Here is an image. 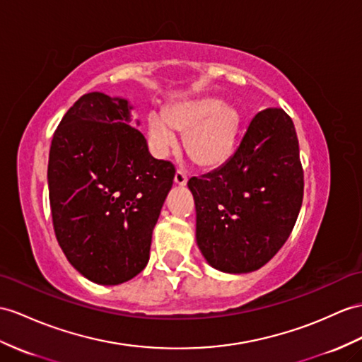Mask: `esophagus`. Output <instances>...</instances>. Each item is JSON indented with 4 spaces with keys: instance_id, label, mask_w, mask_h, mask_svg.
<instances>
[{
    "instance_id": "1",
    "label": "esophagus",
    "mask_w": 362,
    "mask_h": 362,
    "mask_svg": "<svg viewBox=\"0 0 362 362\" xmlns=\"http://www.w3.org/2000/svg\"><path fill=\"white\" fill-rule=\"evenodd\" d=\"M175 184H178V186H186L187 184V175L181 172V170H176L175 172Z\"/></svg>"
}]
</instances>
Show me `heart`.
<instances>
[{
    "label": "heart",
    "instance_id": "heart-1",
    "mask_svg": "<svg viewBox=\"0 0 362 362\" xmlns=\"http://www.w3.org/2000/svg\"><path fill=\"white\" fill-rule=\"evenodd\" d=\"M241 127L240 113L216 96H199L167 105L147 118V135L156 155L176 147L175 132L184 134V148L201 169H216L235 152Z\"/></svg>",
    "mask_w": 362,
    "mask_h": 362
}]
</instances>
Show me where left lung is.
I'll return each instance as SVG.
<instances>
[{"label": "left lung", "mask_w": 362, "mask_h": 362, "mask_svg": "<svg viewBox=\"0 0 362 362\" xmlns=\"http://www.w3.org/2000/svg\"><path fill=\"white\" fill-rule=\"evenodd\" d=\"M187 186L197 244L209 266L224 273L261 269L287 241L303 204L293 121L283 109L259 112L236 152Z\"/></svg>", "instance_id": "8db88e82"}]
</instances>
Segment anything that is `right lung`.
Masks as SVG:
<instances>
[{
	"mask_svg": "<svg viewBox=\"0 0 362 362\" xmlns=\"http://www.w3.org/2000/svg\"><path fill=\"white\" fill-rule=\"evenodd\" d=\"M132 110L121 96L83 95L61 119L49 153L59 247L84 278L103 286L126 283L147 266L175 176L170 163L148 153Z\"/></svg>",
	"mask_w": 362,
	"mask_h": 362,
	"instance_id": "1",
	"label": "right lung"
}]
</instances>
